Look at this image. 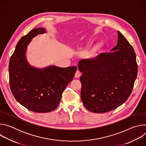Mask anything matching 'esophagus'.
Wrapping results in <instances>:
<instances>
[{"label": "esophagus", "mask_w": 146, "mask_h": 146, "mask_svg": "<svg viewBox=\"0 0 146 146\" xmlns=\"http://www.w3.org/2000/svg\"><path fill=\"white\" fill-rule=\"evenodd\" d=\"M81 72H80V70H77V71L76 72V73H75V75H74V77H76V78H78L80 76H81Z\"/></svg>", "instance_id": "1"}]
</instances>
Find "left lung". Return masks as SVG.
Here are the masks:
<instances>
[{
    "label": "left lung",
    "instance_id": "1",
    "mask_svg": "<svg viewBox=\"0 0 146 146\" xmlns=\"http://www.w3.org/2000/svg\"><path fill=\"white\" fill-rule=\"evenodd\" d=\"M111 51L78 62L82 73L81 100L91 112H109L122 105L131 95L137 77L134 49L119 31L117 44Z\"/></svg>",
    "mask_w": 146,
    "mask_h": 146
}]
</instances>
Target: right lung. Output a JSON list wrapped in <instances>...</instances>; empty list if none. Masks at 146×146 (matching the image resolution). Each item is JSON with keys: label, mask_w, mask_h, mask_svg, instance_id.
<instances>
[{"label": "right lung", "mask_w": 146, "mask_h": 146, "mask_svg": "<svg viewBox=\"0 0 146 146\" xmlns=\"http://www.w3.org/2000/svg\"><path fill=\"white\" fill-rule=\"evenodd\" d=\"M44 32V28H36L21 38L9 66V84L14 97L21 105L36 113L50 112L58 107L62 93L77 70L75 66H52L43 69L29 66L25 58L27 46L33 37Z\"/></svg>", "instance_id": "right-lung-1"}]
</instances>
